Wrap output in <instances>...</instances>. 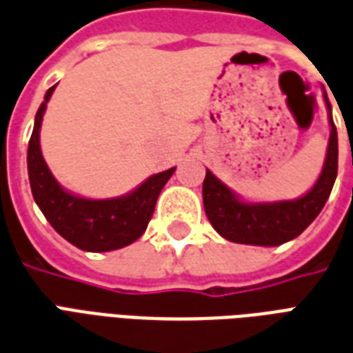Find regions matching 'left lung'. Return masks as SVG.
Wrapping results in <instances>:
<instances>
[{
  "mask_svg": "<svg viewBox=\"0 0 353 353\" xmlns=\"http://www.w3.org/2000/svg\"><path fill=\"white\" fill-rule=\"evenodd\" d=\"M325 105L329 110L327 156L320 179L307 195L293 201L279 203H244L230 188L222 184L214 174L207 171L203 180V205L208 222L223 239L239 244L254 246H279L299 236L329 199L339 169V141L336 128L331 118V103L327 95Z\"/></svg>",
  "mask_w": 353,
  "mask_h": 353,
  "instance_id": "1",
  "label": "left lung"
}]
</instances>
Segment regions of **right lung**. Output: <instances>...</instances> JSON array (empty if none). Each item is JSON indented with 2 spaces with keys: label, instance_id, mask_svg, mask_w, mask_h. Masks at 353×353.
I'll list each match as a JSON object with an SVG mask.
<instances>
[{
  "label": "right lung",
  "instance_id": "obj_1",
  "mask_svg": "<svg viewBox=\"0 0 353 353\" xmlns=\"http://www.w3.org/2000/svg\"><path fill=\"white\" fill-rule=\"evenodd\" d=\"M54 88L56 86L48 88L35 114L28 146V174L33 199L54 230L81 250L110 252L135 243L146 231L159 192L174 169L154 174L135 192L114 199H84L65 192L46 167L39 145L41 122Z\"/></svg>",
  "mask_w": 353,
  "mask_h": 353
}]
</instances>
